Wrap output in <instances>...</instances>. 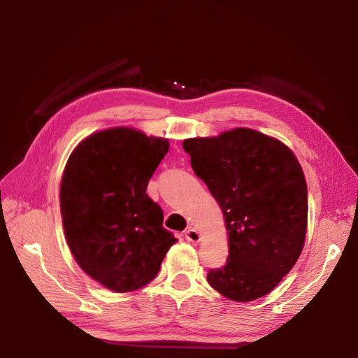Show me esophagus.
<instances>
[{"label":"esophagus","instance_id":"1","mask_svg":"<svg viewBox=\"0 0 358 358\" xmlns=\"http://www.w3.org/2000/svg\"><path fill=\"white\" fill-rule=\"evenodd\" d=\"M185 237L189 242H200V233L196 229H192V227H189V229L185 231Z\"/></svg>","mask_w":358,"mask_h":358}]
</instances>
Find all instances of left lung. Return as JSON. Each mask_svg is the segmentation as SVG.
I'll list each match as a JSON object with an SVG mask.
<instances>
[{
	"label": "left lung",
	"instance_id": "1",
	"mask_svg": "<svg viewBox=\"0 0 358 358\" xmlns=\"http://www.w3.org/2000/svg\"><path fill=\"white\" fill-rule=\"evenodd\" d=\"M196 175L221 206L230 251L208 282L227 299L251 301L272 291L299 259L308 227V187L296 155L249 128L187 138Z\"/></svg>",
	"mask_w": 358,
	"mask_h": 358
}]
</instances>
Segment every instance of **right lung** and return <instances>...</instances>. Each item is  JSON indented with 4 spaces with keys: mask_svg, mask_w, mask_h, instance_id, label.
<instances>
[{
    "mask_svg": "<svg viewBox=\"0 0 358 358\" xmlns=\"http://www.w3.org/2000/svg\"><path fill=\"white\" fill-rule=\"evenodd\" d=\"M167 150L166 138L110 128L86 137L64 170L59 201L70 251L86 275L112 291L149 284L178 241L146 194Z\"/></svg>",
    "mask_w": 358,
    "mask_h": 358,
    "instance_id": "obj_1",
    "label": "right lung"
}]
</instances>
